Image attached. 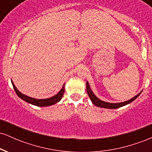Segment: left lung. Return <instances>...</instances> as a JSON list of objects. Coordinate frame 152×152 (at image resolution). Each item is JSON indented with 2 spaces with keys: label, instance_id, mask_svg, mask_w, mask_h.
I'll return each mask as SVG.
<instances>
[{
  "label": "left lung",
  "instance_id": "8db88e82",
  "mask_svg": "<svg viewBox=\"0 0 152 152\" xmlns=\"http://www.w3.org/2000/svg\"><path fill=\"white\" fill-rule=\"evenodd\" d=\"M86 91H87V94H88V96L91 100V102L95 106H99V107L101 108H106V109H118V108L121 107V106L126 105V104H129V103L132 102L134 100H135L140 95V93L138 94L137 96L134 97V98L129 99V100L126 101V102H121V103H117V104H113V103H108V102H103V101L100 100V99L97 98L95 95H94L92 91L91 90L89 84H88V82H86Z\"/></svg>",
  "mask_w": 152,
  "mask_h": 152
}]
</instances>
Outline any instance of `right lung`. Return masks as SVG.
Segmentation results:
<instances>
[{"label": "right lung", "instance_id": "1", "mask_svg": "<svg viewBox=\"0 0 152 152\" xmlns=\"http://www.w3.org/2000/svg\"><path fill=\"white\" fill-rule=\"evenodd\" d=\"M11 83L12 84H13V88H14L15 93H16L17 95H18L20 99H23V101H25L26 102L29 103V104H33V105L37 106H48L53 105V104H56L57 102H58L61 99L63 95H64V91H65V84H64L63 88L61 89L60 91H59L56 95L50 97V98H48V99H36L31 98V97H29L28 96H26L24 95V94H23L22 93H20V92L17 89L16 87L15 86L14 83H13V82L12 81V80H11Z\"/></svg>", "mask_w": 152, "mask_h": 152}]
</instances>
